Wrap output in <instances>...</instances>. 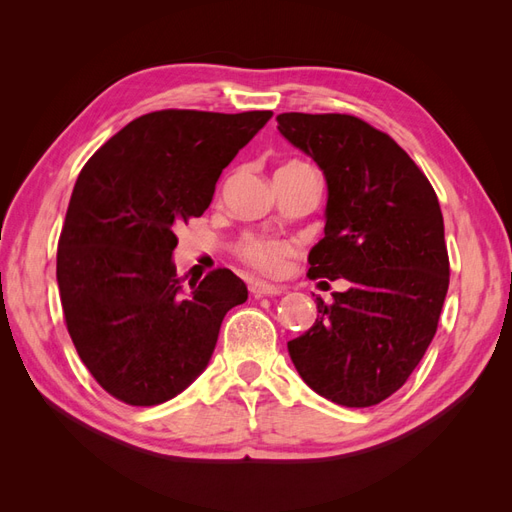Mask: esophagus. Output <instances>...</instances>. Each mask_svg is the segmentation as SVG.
I'll return each mask as SVG.
<instances>
[{"label":"esophagus","mask_w":512,"mask_h":512,"mask_svg":"<svg viewBox=\"0 0 512 512\" xmlns=\"http://www.w3.org/2000/svg\"><path fill=\"white\" fill-rule=\"evenodd\" d=\"M250 292L254 294V297H275V294H282L284 288L273 286V284H265V282H252Z\"/></svg>","instance_id":"34e87169"}]
</instances>
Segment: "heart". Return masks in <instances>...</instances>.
Returning <instances> with one entry per match:
<instances>
[{"instance_id": "1", "label": "heart", "mask_w": 512, "mask_h": 512, "mask_svg": "<svg viewBox=\"0 0 512 512\" xmlns=\"http://www.w3.org/2000/svg\"><path fill=\"white\" fill-rule=\"evenodd\" d=\"M237 250L241 260H245L247 265L254 267L256 271L275 275L284 269L286 258L292 254V243L284 239H273V237L245 235L239 241Z\"/></svg>"}]
</instances>
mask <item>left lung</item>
<instances>
[{"instance_id":"left-lung-1","label":"left lung","mask_w":512,"mask_h":512,"mask_svg":"<svg viewBox=\"0 0 512 512\" xmlns=\"http://www.w3.org/2000/svg\"><path fill=\"white\" fill-rule=\"evenodd\" d=\"M277 130L327 179L324 237L307 275L339 280L314 327L288 352L309 389L346 408L404 386L438 329L448 252L438 196L389 134L352 115H277Z\"/></svg>"}]
</instances>
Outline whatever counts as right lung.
<instances>
[{"mask_svg": "<svg viewBox=\"0 0 512 512\" xmlns=\"http://www.w3.org/2000/svg\"><path fill=\"white\" fill-rule=\"evenodd\" d=\"M156 111L83 166L57 247L68 333L91 376L123 404L158 406L203 374L243 280L215 269L183 290L175 230L211 205L222 170L271 119Z\"/></svg>", "mask_w": 512, "mask_h": 512, "instance_id": "right-lung-1", "label": "right lung"}]
</instances>
